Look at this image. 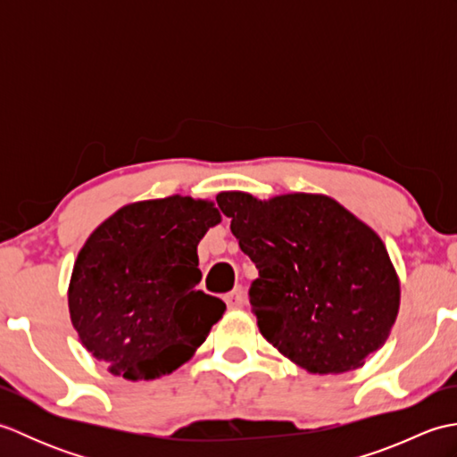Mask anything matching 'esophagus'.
Instances as JSON below:
<instances>
[{
  "label": "esophagus",
  "mask_w": 457,
  "mask_h": 457,
  "mask_svg": "<svg viewBox=\"0 0 457 457\" xmlns=\"http://www.w3.org/2000/svg\"><path fill=\"white\" fill-rule=\"evenodd\" d=\"M228 308H244L245 304V290L244 287H236L231 293L226 296Z\"/></svg>",
  "instance_id": "esophagus-1"
}]
</instances>
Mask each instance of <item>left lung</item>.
<instances>
[{
  "mask_svg": "<svg viewBox=\"0 0 457 457\" xmlns=\"http://www.w3.org/2000/svg\"><path fill=\"white\" fill-rule=\"evenodd\" d=\"M216 202L259 270L251 312L280 353L310 373L337 375L361 367L386 342L401 283L365 221L324 194L259 200L231 190Z\"/></svg>",
  "mask_w": 457,
  "mask_h": 457,
  "instance_id": "1",
  "label": "left lung"
}]
</instances>
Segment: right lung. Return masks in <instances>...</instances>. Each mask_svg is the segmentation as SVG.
<instances>
[{"label":"right lung","instance_id":"add662e5","mask_svg":"<svg viewBox=\"0 0 457 457\" xmlns=\"http://www.w3.org/2000/svg\"><path fill=\"white\" fill-rule=\"evenodd\" d=\"M216 204L174 194L128 204L96 228L74 261L68 310L82 345L128 381L172 373L226 312L196 288L198 244Z\"/></svg>","mask_w":457,"mask_h":457}]
</instances>
